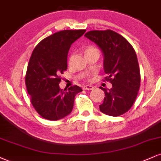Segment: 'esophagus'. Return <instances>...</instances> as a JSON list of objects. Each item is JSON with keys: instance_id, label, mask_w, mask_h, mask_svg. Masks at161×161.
I'll return each instance as SVG.
<instances>
[{"instance_id": "esophagus-1", "label": "esophagus", "mask_w": 161, "mask_h": 161, "mask_svg": "<svg viewBox=\"0 0 161 161\" xmlns=\"http://www.w3.org/2000/svg\"><path fill=\"white\" fill-rule=\"evenodd\" d=\"M93 88H94V87L91 86V85H86V86H83V89L84 90H92Z\"/></svg>"}]
</instances>
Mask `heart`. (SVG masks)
Wrapping results in <instances>:
<instances>
[{"label": "heart", "mask_w": 161, "mask_h": 161, "mask_svg": "<svg viewBox=\"0 0 161 161\" xmlns=\"http://www.w3.org/2000/svg\"><path fill=\"white\" fill-rule=\"evenodd\" d=\"M92 51H98V50L96 48H94V47H92V46H90V47L87 48V49H86V52H92Z\"/></svg>", "instance_id": "1"}]
</instances>
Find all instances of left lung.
<instances>
[{
	"instance_id": "obj_1",
	"label": "left lung",
	"mask_w": 161,
	"mask_h": 161,
	"mask_svg": "<svg viewBox=\"0 0 161 161\" xmlns=\"http://www.w3.org/2000/svg\"><path fill=\"white\" fill-rule=\"evenodd\" d=\"M85 36L94 42L103 55L106 80L112 88H103V103L100 105L103 113L119 116L132 107L140 87V72L136 54L125 37L113 31H91Z\"/></svg>"
}]
</instances>
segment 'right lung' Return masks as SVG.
I'll return each mask as SVG.
<instances>
[{
  "label": "right lung",
  "mask_w": 161,
  "mask_h": 161,
  "mask_svg": "<svg viewBox=\"0 0 161 161\" xmlns=\"http://www.w3.org/2000/svg\"><path fill=\"white\" fill-rule=\"evenodd\" d=\"M86 30H64L42 40L32 52L25 75L31 102L44 119L57 121L70 114L75 96L82 92L74 86L62 90L60 75L67 69L69 48Z\"/></svg>",
  "instance_id": "right-lung-1"
}]
</instances>
